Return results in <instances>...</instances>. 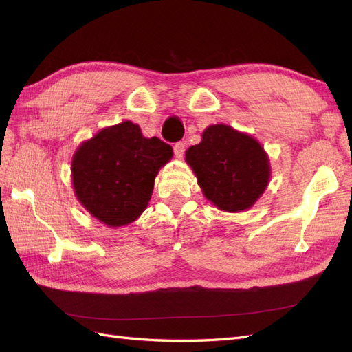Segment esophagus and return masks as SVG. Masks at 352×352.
<instances>
[{
  "mask_svg": "<svg viewBox=\"0 0 352 352\" xmlns=\"http://www.w3.org/2000/svg\"><path fill=\"white\" fill-rule=\"evenodd\" d=\"M173 153L177 158H182L185 154V144L184 142H176L173 145Z\"/></svg>",
  "mask_w": 352,
  "mask_h": 352,
  "instance_id": "1",
  "label": "esophagus"
}]
</instances>
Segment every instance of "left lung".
I'll use <instances>...</instances> for the list:
<instances>
[{
	"mask_svg": "<svg viewBox=\"0 0 352 352\" xmlns=\"http://www.w3.org/2000/svg\"><path fill=\"white\" fill-rule=\"evenodd\" d=\"M198 185L223 211L250 208L269 184V158L254 138L226 124L210 126L186 151Z\"/></svg>",
	"mask_w": 352,
	"mask_h": 352,
	"instance_id": "1",
	"label": "left lung"
}]
</instances>
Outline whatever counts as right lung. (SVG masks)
I'll return each instance as SVG.
<instances>
[{"label":"right lung","instance_id":"right-lung-1","mask_svg":"<svg viewBox=\"0 0 352 352\" xmlns=\"http://www.w3.org/2000/svg\"><path fill=\"white\" fill-rule=\"evenodd\" d=\"M172 155V146L158 138H144L132 122L107 127L74 154V192L107 226L127 225L148 206L158 170Z\"/></svg>","mask_w":352,"mask_h":352}]
</instances>
